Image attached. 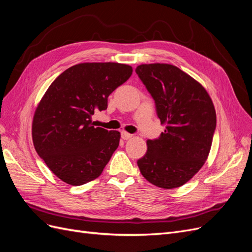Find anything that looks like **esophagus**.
Instances as JSON below:
<instances>
[{"mask_svg":"<svg viewBox=\"0 0 252 252\" xmlns=\"http://www.w3.org/2000/svg\"><path fill=\"white\" fill-rule=\"evenodd\" d=\"M121 136H122V139L123 140H129L132 136V134H130V133H128V132H126V131H122L121 132Z\"/></svg>","mask_w":252,"mask_h":252,"instance_id":"obj_1","label":"esophagus"}]
</instances>
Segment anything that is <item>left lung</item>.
Wrapping results in <instances>:
<instances>
[{
    "instance_id": "1",
    "label": "left lung",
    "mask_w": 252,
    "mask_h": 252,
    "mask_svg": "<svg viewBox=\"0 0 252 252\" xmlns=\"http://www.w3.org/2000/svg\"><path fill=\"white\" fill-rule=\"evenodd\" d=\"M136 74L156 103L165 131L147 141V152L138 159L143 177L165 189L184 185L207 159L217 114L206 89L170 64H142Z\"/></svg>"
}]
</instances>
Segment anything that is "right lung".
<instances>
[{
    "instance_id": "1",
    "label": "right lung",
    "mask_w": 252,
    "mask_h": 252,
    "mask_svg": "<svg viewBox=\"0 0 252 252\" xmlns=\"http://www.w3.org/2000/svg\"><path fill=\"white\" fill-rule=\"evenodd\" d=\"M132 74L119 63H81L52 82L35 109L34 148L59 179L80 186L96 179L119 146L116 130L94 127L93 116L107 109L108 96Z\"/></svg>"
}]
</instances>
